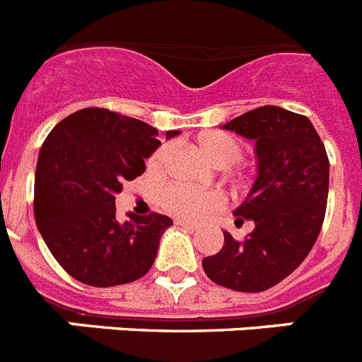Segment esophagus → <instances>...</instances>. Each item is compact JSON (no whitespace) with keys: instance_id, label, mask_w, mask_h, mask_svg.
Returning a JSON list of instances; mask_svg holds the SVG:
<instances>
[{"instance_id":"1","label":"esophagus","mask_w":362,"mask_h":362,"mask_svg":"<svg viewBox=\"0 0 362 362\" xmlns=\"http://www.w3.org/2000/svg\"><path fill=\"white\" fill-rule=\"evenodd\" d=\"M175 225L192 230V232H197V230H199V226L194 225V223H190V221H185V219H175Z\"/></svg>"}]
</instances>
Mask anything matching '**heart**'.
<instances>
[{
	"label": "heart",
	"mask_w": 362,
	"mask_h": 362,
	"mask_svg": "<svg viewBox=\"0 0 362 362\" xmlns=\"http://www.w3.org/2000/svg\"><path fill=\"white\" fill-rule=\"evenodd\" d=\"M199 145L209 161L219 168L235 165L245 153V146L238 137L225 132L206 134L201 137ZM172 148L174 146L170 143L159 146L148 159L150 170L161 172L170 159ZM159 203L166 212L174 214L181 219L201 221L219 210L225 204V197L217 192L196 190V188H188L185 185H170L159 194Z\"/></svg>",
	"instance_id": "b5f03b06"
}]
</instances>
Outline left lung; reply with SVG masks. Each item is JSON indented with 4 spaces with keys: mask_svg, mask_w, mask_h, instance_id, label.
<instances>
[{
    "mask_svg": "<svg viewBox=\"0 0 362 362\" xmlns=\"http://www.w3.org/2000/svg\"><path fill=\"white\" fill-rule=\"evenodd\" d=\"M255 143L257 175L233 216L254 221L245 241L228 232L204 274L235 292H264L288 277L317 241L328 201L330 163L312 121L281 107H259L223 124Z\"/></svg>",
    "mask_w": 362,
    "mask_h": 362,
    "instance_id": "left-lung-1",
    "label": "left lung"
}]
</instances>
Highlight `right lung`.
Returning a JSON list of instances; mask_svg holds the SVG:
<instances>
[{
  "label": "right lung",
  "mask_w": 362,
  "mask_h": 362,
  "mask_svg": "<svg viewBox=\"0 0 362 362\" xmlns=\"http://www.w3.org/2000/svg\"><path fill=\"white\" fill-rule=\"evenodd\" d=\"M179 130H168L166 139ZM158 130L105 108H83L56 124L40 150L34 216L50 254L74 279L107 288L152 268L170 217L116 219L124 181L145 172L161 141Z\"/></svg>",
  "instance_id": "right-lung-1"
}]
</instances>
